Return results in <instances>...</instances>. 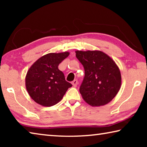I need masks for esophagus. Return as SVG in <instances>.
<instances>
[{
	"label": "esophagus",
	"instance_id": "obj_1",
	"mask_svg": "<svg viewBox=\"0 0 147 147\" xmlns=\"http://www.w3.org/2000/svg\"><path fill=\"white\" fill-rule=\"evenodd\" d=\"M72 84L74 87H76L77 85H78V80H74L72 82Z\"/></svg>",
	"mask_w": 147,
	"mask_h": 147
}]
</instances>
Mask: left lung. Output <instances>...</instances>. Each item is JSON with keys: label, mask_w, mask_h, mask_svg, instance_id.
Listing matches in <instances>:
<instances>
[{"label": "left lung", "mask_w": 147, "mask_h": 147, "mask_svg": "<svg viewBox=\"0 0 147 147\" xmlns=\"http://www.w3.org/2000/svg\"><path fill=\"white\" fill-rule=\"evenodd\" d=\"M75 53L85 70L80 88L83 99L93 107L108 104L121 86V74L117 65L102 51H76Z\"/></svg>", "instance_id": "1"}]
</instances>
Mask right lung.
<instances>
[{
  "instance_id": "add662e5",
  "label": "right lung",
  "mask_w": 147,
  "mask_h": 147,
  "mask_svg": "<svg viewBox=\"0 0 147 147\" xmlns=\"http://www.w3.org/2000/svg\"><path fill=\"white\" fill-rule=\"evenodd\" d=\"M69 52L45 54L32 65L25 77L27 92L40 105L50 107L58 103L72 84L65 80L58 65Z\"/></svg>"
}]
</instances>
